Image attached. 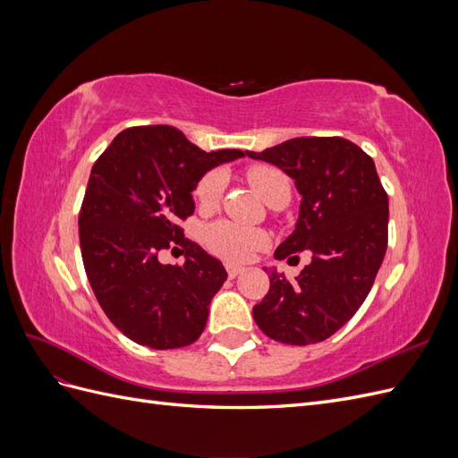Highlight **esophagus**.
I'll use <instances>...</instances> for the list:
<instances>
[{"label": "esophagus", "instance_id": "34e87169", "mask_svg": "<svg viewBox=\"0 0 458 458\" xmlns=\"http://www.w3.org/2000/svg\"><path fill=\"white\" fill-rule=\"evenodd\" d=\"M225 269H227V275L231 276V279H234V276H239L241 273H244V267H241V266H233V263H227Z\"/></svg>", "mask_w": 458, "mask_h": 458}]
</instances>
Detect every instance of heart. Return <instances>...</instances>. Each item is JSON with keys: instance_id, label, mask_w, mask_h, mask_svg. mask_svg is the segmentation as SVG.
Wrapping results in <instances>:
<instances>
[{"instance_id": "obj_1", "label": "heart", "mask_w": 458, "mask_h": 458, "mask_svg": "<svg viewBox=\"0 0 458 458\" xmlns=\"http://www.w3.org/2000/svg\"><path fill=\"white\" fill-rule=\"evenodd\" d=\"M248 179L259 192L261 199H266L276 187L288 185L286 177L269 165H256L248 172ZM225 187V177L219 170L208 172L197 187L195 197L202 208H212L217 204L221 191ZM204 242L210 250L229 261H244L250 258L258 248L266 244V234L252 227H244L233 221H216L204 231Z\"/></svg>"}]
</instances>
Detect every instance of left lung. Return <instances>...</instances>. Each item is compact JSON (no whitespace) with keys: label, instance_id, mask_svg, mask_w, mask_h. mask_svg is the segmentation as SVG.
<instances>
[{"label":"left lung","instance_id":"8db88e82","mask_svg":"<svg viewBox=\"0 0 458 458\" xmlns=\"http://www.w3.org/2000/svg\"><path fill=\"white\" fill-rule=\"evenodd\" d=\"M246 155L281 168L301 195L296 227L275 259L311 252L294 281L263 267L271 284L254 321L276 342H323L361 308L386 254L390 210L377 165L344 137H294Z\"/></svg>","mask_w":458,"mask_h":458}]
</instances>
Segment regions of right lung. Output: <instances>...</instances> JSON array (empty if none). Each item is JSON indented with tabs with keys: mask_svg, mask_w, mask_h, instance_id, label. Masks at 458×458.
Here are the masks:
<instances>
[{
	"mask_svg": "<svg viewBox=\"0 0 458 458\" xmlns=\"http://www.w3.org/2000/svg\"><path fill=\"white\" fill-rule=\"evenodd\" d=\"M242 157L239 148L206 152L158 123L120 131L93 164L78 219L81 259L97 301L123 336L174 350L202 335L227 271L185 239L177 221L195 212L192 191L206 172ZM174 245L186 250L183 267L157 259Z\"/></svg>",
	"mask_w": 458,
	"mask_h": 458,
	"instance_id": "1",
	"label": "right lung"
}]
</instances>
